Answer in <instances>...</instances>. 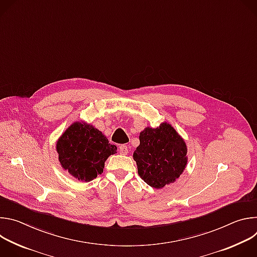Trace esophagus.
<instances>
[{
  "mask_svg": "<svg viewBox=\"0 0 257 257\" xmlns=\"http://www.w3.org/2000/svg\"><path fill=\"white\" fill-rule=\"evenodd\" d=\"M128 146L126 144H122L120 148H119V153L120 155H123V156H126L128 154Z\"/></svg>",
  "mask_w": 257,
  "mask_h": 257,
  "instance_id": "34e87169",
  "label": "esophagus"
}]
</instances>
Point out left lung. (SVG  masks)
Returning <instances> with one entry per match:
<instances>
[{
	"label": "left lung",
	"mask_w": 257,
	"mask_h": 257,
	"mask_svg": "<svg viewBox=\"0 0 257 257\" xmlns=\"http://www.w3.org/2000/svg\"><path fill=\"white\" fill-rule=\"evenodd\" d=\"M133 153L140 178L156 189L176 182L184 172L188 157L185 140L168 122L146 127L139 134Z\"/></svg>",
	"instance_id": "1"
}]
</instances>
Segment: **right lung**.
<instances>
[{
    "label": "right lung",
    "mask_w": 257,
    "mask_h": 257,
    "mask_svg": "<svg viewBox=\"0 0 257 257\" xmlns=\"http://www.w3.org/2000/svg\"><path fill=\"white\" fill-rule=\"evenodd\" d=\"M56 151L63 170L82 182L92 181L103 172L107 158L117 146L93 125L84 121L71 124L59 137Z\"/></svg>",
    "instance_id": "right-lung-1"
}]
</instances>
